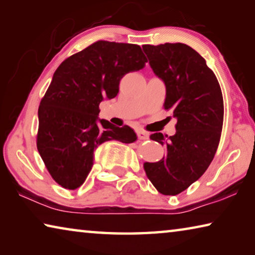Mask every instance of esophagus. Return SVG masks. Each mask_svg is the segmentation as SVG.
<instances>
[{"label": "esophagus", "mask_w": 255, "mask_h": 255, "mask_svg": "<svg viewBox=\"0 0 255 255\" xmlns=\"http://www.w3.org/2000/svg\"><path fill=\"white\" fill-rule=\"evenodd\" d=\"M137 135H138V138H139V139H141V140H146V139H148V138H149V133L144 131V130H139L137 132Z\"/></svg>", "instance_id": "1"}]
</instances>
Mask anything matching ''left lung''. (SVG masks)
<instances>
[{
    "instance_id": "obj_1",
    "label": "left lung",
    "mask_w": 255,
    "mask_h": 255,
    "mask_svg": "<svg viewBox=\"0 0 255 255\" xmlns=\"http://www.w3.org/2000/svg\"><path fill=\"white\" fill-rule=\"evenodd\" d=\"M143 50L154 74L165 84L164 108L178 120L173 136L150 135L166 145V156L146 162L144 170L158 192L175 196L196 182L215 156L224 120L222 90L206 60L190 46L166 42L144 45Z\"/></svg>"
}]
</instances>
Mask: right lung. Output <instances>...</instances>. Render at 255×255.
<instances>
[{
    "instance_id": "obj_1",
    "label": "right lung",
    "mask_w": 255,
    "mask_h": 255,
    "mask_svg": "<svg viewBox=\"0 0 255 255\" xmlns=\"http://www.w3.org/2000/svg\"><path fill=\"white\" fill-rule=\"evenodd\" d=\"M146 62L138 45L100 40L55 71L38 109L37 148L51 178L63 188L75 190L84 183L99 145L137 139L129 126L99 118V105L117 96L124 75L141 70Z\"/></svg>"
}]
</instances>
